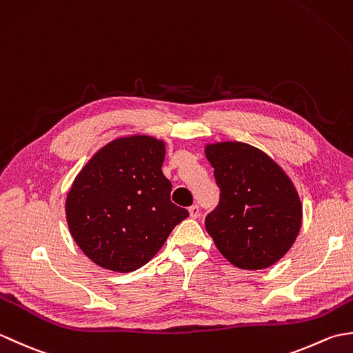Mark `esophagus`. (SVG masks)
Returning a JSON list of instances; mask_svg holds the SVG:
<instances>
[{
    "instance_id": "esophagus-1",
    "label": "esophagus",
    "mask_w": 353,
    "mask_h": 353,
    "mask_svg": "<svg viewBox=\"0 0 353 353\" xmlns=\"http://www.w3.org/2000/svg\"><path fill=\"white\" fill-rule=\"evenodd\" d=\"M188 211H190V216H191V219H197V216L200 215V208L196 205V206H191L190 209H188Z\"/></svg>"
}]
</instances>
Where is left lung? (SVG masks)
I'll return each instance as SVG.
<instances>
[{"mask_svg":"<svg viewBox=\"0 0 353 353\" xmlns=\"http://www.w3.org/2000/svg\"><path fill=\"white\" fill-rule=\"evenodd\" d=\"M220 203L205 220L208 234L230 264L262 270L282 259L302 226V201L279 163L245 142L205 145Z\"/></svg>","mask_w":353,"mask_h":353,"instance_id":"left-lung-1","label":"left lung"}]
</instances>
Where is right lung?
Segmentation results:
<instances>
[{"instance_id": "right-lung-1", "label": "right lung", "mask_w": 353, "mask_h": 353, "mask_svg": "<svg viewBox=\"0 0 353 353\" xmlns=\"http://www.w3.org/2000/svg\"><path fill=\"white\" fill-rule=\"evenodd\" d=\"M163 159L162 139L129 134L101 147L74 179L65 200L66 223L80 250L97 265L134 272L190 215L171 203Z\"/></svg>"}]
</instances>
